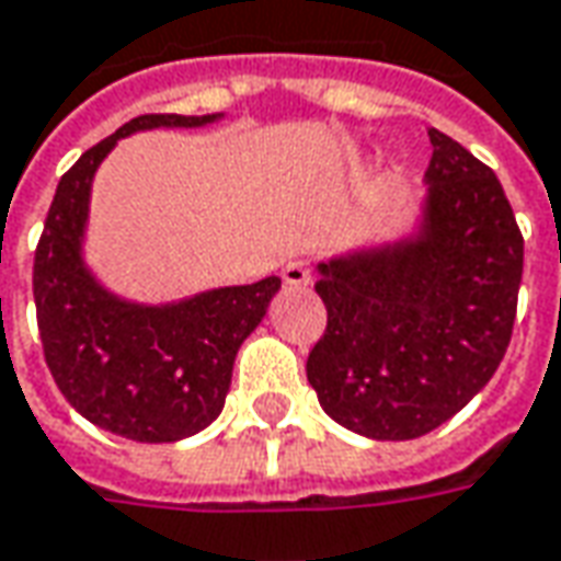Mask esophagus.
<instances>
[{"mask_svg":"<svg viewBox=\"0 0 561 561\" xmlns=\"http://www.w3.org/2000/svg\"><path fill=\"white\" fill-rule=\"evenodd\" d=\"M282 279L288 282V285H295V288H300V285H310V282H312L310 264H304V261H295V264H288L285 270H282Z\"/></svg>","mask_w":561,"mask_h":561,"instance_id":"obj_1","label":"esophagus"}]
</instances>
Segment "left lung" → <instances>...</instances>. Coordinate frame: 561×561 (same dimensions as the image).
Returning a JSON list of instances; mask_svg holds the SVG:
<instances>
[{
  "label": "left lung",
  "mask_w": 561,
  "mask_h": 561,
  "mask_svg": "<svg viewBox=\"0 0 561 561\" xmlns=\"http://www.w3.org/2000/svg\"><path fill=\"white\" fill-rule=\"evenodd\" d=\"M424 230L319 264L329 310L307 380L337 424L417 439L470 402L504 359L519 300L522 239L497 174L430 128Z\"/></svg>",
  "instance_id": "left-lung-1"
}]
</instances>
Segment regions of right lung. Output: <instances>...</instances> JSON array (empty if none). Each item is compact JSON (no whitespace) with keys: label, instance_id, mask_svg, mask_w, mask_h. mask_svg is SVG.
Returning <instances> with one entry per match:
<instances>
[{"label":"right lung","instance_id":"obj_1","mask_svg":"<svg viewBox=\"0 0 561 561\" xmlns=\"http://www.w3.org/2000/svg\"><path fill=\"white\" fill-rule=\"evenodd\" d=\"M217 116L147 113L79 156L60 184L33 261L42 353L85 421L135 442H178L215 421L242 341L261 325L279 276L165 307L110 295L82 264L91 178L116 140L144 128H196Z\"/></svg>","mask_w":561,"mask_h":561}]
</instances>
